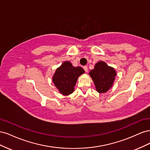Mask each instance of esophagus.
I'll return each mask as SVG.
<instances>
[{
	"label": "esophagus",
	"instance_id": "1",
	"mask_svg": "<svg viewBox=\"0 0 150 150\" xmlns=\"http://www.w3.org/2000/svg\"><path fill=\"white\" fill-rule=\"evenodd\" d=\"M83 69H84V70L85 71V72H87L88 71V66H84L83 67Z\"/></svg>",
	"mask_w": 150,
	"mask_h": 150
}]
</instances>
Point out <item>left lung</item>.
I'll use <instances>...</instances> for the list:
<instances>
[{
    "label": "left lung",
    "instance_id": "1",
    "mask_svg": "<svg viewBox=\"0 0 150 150\" xmlns=\"http://www.w3.org/2000/svg\"><path fill=\"white\" fill-rule=\"evenodd\" d=\"M89 75L94 81L97 91L103 93L107 92L112 86L116 72L114 68L100 61L96 63L94 69L90 71Z\"/></svg>",
    "mask_w": 150,
    "mask_h": 150
}]
</instances>
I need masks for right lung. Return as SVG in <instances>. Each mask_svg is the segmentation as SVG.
I'll return each instance as SVG.
<instances>
[{
	"mask_svg": "<svg viewBox=\"0 0 150 150\" xmlns=\"http://www.w3.org/2000/svg\"><path fill=\"white\" fill-rule=\"evenodd\" d=\"M84 72L81 67H74L66 61L57 69L52 81L56 87L63 95H69L73 93L78 77Z\"/></svg>",
	"mask_w": 150,
	"mask_h": 150,
	"instance_id": "add662e5",
	"label": "right lung"
}]
</instances>
